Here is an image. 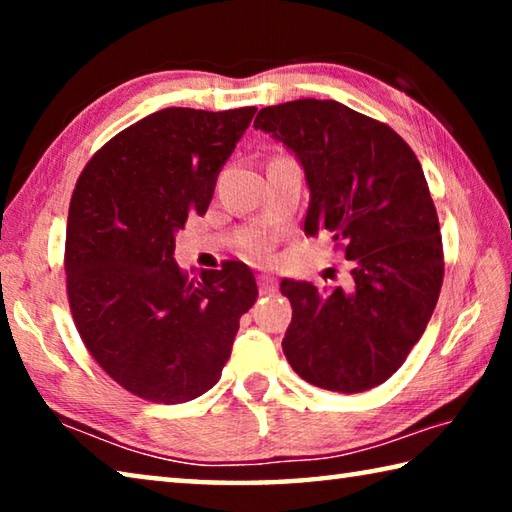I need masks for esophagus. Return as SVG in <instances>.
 <instances>
[{"instance_id":"obj_1","label":"esophagus","mask_w":512,"mask_h":512,"mask_svg":"<svg viewBox=\"0 0 512 512\" xmlns=\"http://www.w3.org/2000/svg\"><path fill=\"white\" fill-rule=\"evenodd\" d=\"M259 293H262V296H271V293H275V280L271 275H259Z\"/></svg>"}]
</instances>
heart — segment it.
Listing matches in <instances>:
<instances>
[{
	"mask_svg": "<svg viewBox=\"0 0 512 512\" xmlns=\"http://www.w3.org/2000/svg\"><path fill=\"white\" fill-rule=\"evenodd\" d=\"M248 250L253 255H266V250H268V246H266V241H262V239H255V241H250L248 244Z\"/></svg>",
	"mask_w": 512,
	"mask_h": 512,
	"instance_id": "heart-1",
	"label": "heart"
}]
</instances>
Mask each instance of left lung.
Listing matches in <instances>:
<instances>
[{
  "instance_id": "obj_1",
  "label": "left lung",
  "mask_w": 512,
  "mask_h": 512,
  "mask_svg": "<svg viewBox=\"0 0 512 512\" xmlns=\"http://www.w3.org/2000/svg\"><path fill=\"white\" fill-rule=\"evenodd\" d=\"M255 128L305 169V235L327 232L352 262L348 289L282 280L291 368L336 393L384 384L420 341L443 287L438 214L418 158L393 128L339 101L268 106Z\"/></svg>"
}]
</instances>
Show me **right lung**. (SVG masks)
Masks as SVG:
<instances>
[{
    "label": "right lung",
    "mask_w": 512,
    "mask_h": 512,
    "mask_svg": "<svg viewBox=\"0 0 512 512\" xmlns=\"http://www.w3.org/2000/svg\"><path fill=\"white\" fill-rule=\"evenodd\" d=\"M255 110H158L101 146L76 180L69 309L94 361L142 400L180 404L210 391L257 300L244 262L189 280L173 259L176 232L207 212Z\"/></svg>",
    "instance_id": "add662e5"
}]
</instances>
